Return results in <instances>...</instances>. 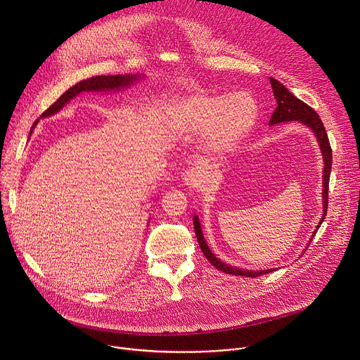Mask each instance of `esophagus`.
I'll return each instance as SVG.
<instances>
[{
    "label": "esophagus",
    "instance_id": "obj_1",
    "mask_svg": "<svg viewBox=\"0 0 360 360\" xmlns=\"http://www.w3.org/2000/svg\"><path fill=\"white\" fill-rule=\"evenodd\" d=\"M182 182L188 188H198L200 185V182H202V178H200L199 172H196L193 169H189V171H186L182 175Z\"/></svg>",
    "mask_w": 360,
    "mask_h": 360
}]
</instances>
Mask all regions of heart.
<instances>
[{"label":"heart","instance_id":"heart-1","mask_svg":"<svg viewBox=\"0 0 360 360\" xmlns=\"http://www.w3.org/2000/svg\"><path fill=\"white\" fill-rule=\"evenodd\" d=\"M168 120L179 134H207L205 148L222 155L250 134L259 120V107L245 91H199L176 98L168 110Z\"/></svg>","mask_w":360,"mask_h":360}]
</instances>
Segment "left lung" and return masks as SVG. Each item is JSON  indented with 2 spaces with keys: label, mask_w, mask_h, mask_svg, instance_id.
<instances>
[{
  "label": "left lung",
  "mask_w": 360,
  "mask_h": 360,
  "mask_svg": "<svg viewBox=\"0 0 360 360\" xmlns=\"http://www.w3.org/2000/svg\"><path fill=\"white\" fill-rule=\"evenodd\" d=\"M271 79V85L274 89V95L276 99V110L271 117L269 125H276L281 122H289V121H297L303 125H306L307 128H311L312 132L315 134L318 143L321 146V152L323 157V189H322V199H323V212H322V218L321 222L318 225V228L315 229L314 235L316 233V231L319 229V226L322 225L326 212H328V192H329V178H330V169H332V149H330V143H329V138L326 134V129L323 127L322 120L319 118V115L315 112V110H312L309 105L304 104L303 101H300L299 98H296L288 88L283 86V84H281L278 79L275 78H269ZM193 228H195V233H196V239L198 243L200 246V250L203 252L205 258H207L215 268H218L219 271L229 274V275H235V276H246V278H255V276H261L269 272H274L275 269H265V271H249V269H242V268H235L231 266L225 262H222L221 259H218L217 256L212 253V250L208 248L207 242H205V238L202 235V229H200V222L198 219V215H193ZM312 240V238L309 239V242Z\"/></svg>",
  "instance_id": "left-lung-1"
}]
</instances>
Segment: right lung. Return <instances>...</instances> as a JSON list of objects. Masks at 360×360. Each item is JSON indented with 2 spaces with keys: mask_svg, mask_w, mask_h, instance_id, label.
Segmentation results:
<instances>
[{
  "mask_svg": "<svg viewBox=\"0 0 360 360\" xmlns=\"http://www.w3.org/2000/svg\"><path fill=\"white\" fill-rule=\"evenodd\" d=\"M143 77L141 74H124V75H98V77L84 79V81L75 84L74 86H71L68 91H65L53 105H51L45 112H42V115L39 118H45V117H51V115L57 114L65 104H68L72 98H75L81 92H115V91L128 88L132 84H136ZM37 124H38V121L34 122L31 132Z\"/></svg>",
  "mask_w": 360,
  "mask_h": 360,
  "instance_id": "obj_1",
  "label": "right lung"
}]
</instances>
